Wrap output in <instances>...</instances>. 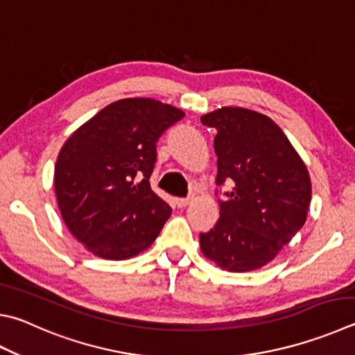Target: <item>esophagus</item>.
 <instances>
[{
	"instance_id": "obj_1",
	"label": "esophagus",
	"mask_w": 355,
	"mask_h": 355,
	"mask_svg": "<svg viewBox=\"0 0 355 355\" xmlns=\"http://www.w3.org/2000/svg\"><path fill=\"white\" fill-rule=\"evenodd\" d=\"M175 203H177L178 208H186V206L191 203V198H177Z\"/></svg>"
}]
</instances>
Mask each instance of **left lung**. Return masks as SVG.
I'll use <instances>...</instances> for the list:
<instances>
[{
    "label": "left lung",
    "mask_w": 355,
    "mask_h": 355,
    "mask_svg": "<svg viewBox=\"0 0 355 355\" xmlns=\"http://www.w3.org/2000/svg\"><path fill=\"white\" fill-rule=\"evenodd\" d=\"M214 127L217 184L234 188L218 200L220 217L200 234L203 256L227 272L243 273L273 261L306 222L312 183L306 163L268 116L222 107L202 116Z\"/></svg>",
    "instance_id": "8db88e82"
}]
</instances>
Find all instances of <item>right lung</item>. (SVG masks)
<instances>
[{
  "mask_svg": "<svg viewBox=\"0 0 355 355\" xmlns=\"http://www.w3.org/2000/svg\"><path fill=\"white\" fill-rule=\"evenodd\" d=\"M184 116L150 98L102 108L69 135L54 169L63 222L89 253L122 261L157 239L171 206L150 189L157 141Z\"/></svg>",
  "mask_w": 355,
  "mask_h": 355,
  "instance_id": "right-lung-1",
  "label": "right lung"
}]
</instances>
